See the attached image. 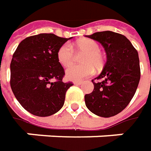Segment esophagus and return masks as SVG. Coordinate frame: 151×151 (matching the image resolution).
I'll use <instances>...</instances> for the list:
<instances>
[{
	"mask_svg": "<svg viewBox=\"0 0 151 151\" xmlns=\"http://www.w3.org/2000/svg\"><path fill=\"white\" fill-rule=\"evenodd\" d=\"M83 83V81H74V84L75 85H77V86H79V85L82 84Z\"/></svg>",
	"mask_w": 151,
	"mask_h": 151,
	"instance_id": "obj_1",
	"label": "esophagus"
}]
</instances>
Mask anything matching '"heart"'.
Masks as SVG:
<instances>
[{"label":"heart","instance_id":"heart-1","mask_svg":"<svg viewBox=\"0 0 151 151\" xmlns=\"http://www.w3.org/2000/svg\"><path fill=\"white\" fill-rule=\"evenodd\" d=\"M74 49L77 54H85L81 58L82 65H73L66 70V78L71 81H79L91 76L94 68L99 70L103 65V56L100 52V46L91 39H82L74 44ZM57 59L61 65L68 67L75 60V54L70 45L64 44L57 52Z\"/></svg>","mask_w":151,"mask_h":151}]
</instances>
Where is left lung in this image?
Returning a JSON list of instances; mask_svg holds the SVG:
<instances>
[{"instance_id":"1","label":"left lung","mask_w":151,"mask_h":151,"mask_svg":"<svg viewBox=\"0 0 151 151\" xmlns=\"http://www.w3.org/2000/svg\"><path fill=\"white\" fill-rule=\"evenodd\" d=\"M104 47L107 62L95 82L93 91L85 95L86 106L91 113L110 118L121 113L134 96L140 79L137 50L125 36L103 31L87 35Z\"/></svg>"}]
</instances>
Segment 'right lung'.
<instances>
[{"instance_id":"obj_1","label":"right lung","mask_w":151,"mask_h":151,"mask_svg":"<svg viewBox=\"0 0 151 151\" xmlns=\"http://www.w3.org/2000/svg\"><path fill=\"white\" fill-rule=\"evenodd\" d=\"M70 38L53 33L30 36L12 55L11 88L22 107L35 116L48 117L60 110L73 86L62 81L65 73L57 59L58 50Z\"/></svg>"}]
</instances>
